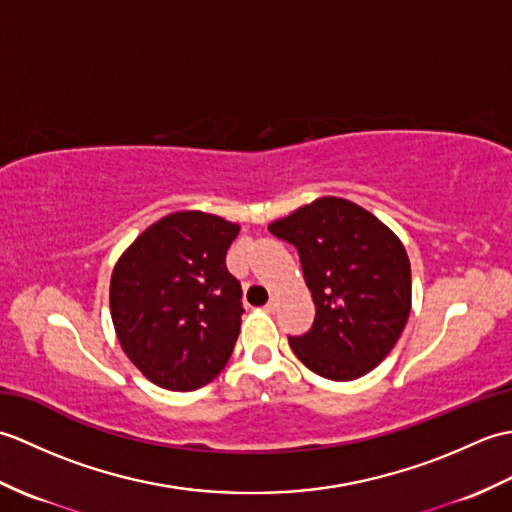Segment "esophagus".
Instances as JSON below:
<instances>
[{"mask_svg": "<svg viewBox=\"0 0 512 512\" xmlns=\"http://www.w3.org/2000/svg\"><path fill=\"white\" fill-rule=\"evenodd\" d=\"M268 312H275V308H277V299L273 297V299H270L268 303H266V306H264Z\"/></svg>", "mask_w": 512, "mask_h": 512, "instance_id": "34e87169", "label": "esophagus"}]
</instances>
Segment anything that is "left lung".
I'll use <instances>...</instances> for the list:
<instances>
[{"label": "left lung", "mask_w": 512, "mask_h": 512, "mask_svg": "<svg viewBox=\"0 0 512 512\" xmlns=\"http://www.w3.org/2000/svg\"><path fill=\"white\" fill-rule=\"evenodd\" d=\"M297 248L314 323L288 343L330 380L372 372L400 339L411 310V266L396 233L343 198H319L268 226Z\"/></svg>", "instance_id": "8db88e82"}]
</instances>
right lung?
<instances>
[{"label":"right lung","instance_id":"obj_1","mask_svg":"<svg viewBox=\"0 0 512 512\" xmlns=\"http://www.w3.org/2000/svg\"><path fill=\"white\" fill-rule=\"evenodd\" d=\"M239 224L178 211L140 233L118 259L110 312L125 354L151 383L198 389L222 372L242 325V286L226 250Z\"/></svg>","mask_w":512,"mask_h":512}]
</instances>
